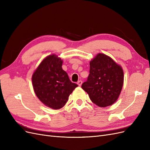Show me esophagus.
Returning <instances> with one entry per match:
<instances>
[{"mask_svg": "<svg viewBox=\"0 0 150 150\" xmlns=\"http://www.w3.org/2000/svg\"><path fill=\"white\" fill-rule=\"evenodd\" d=\"M82 83H83V82H82V81H79L78 83H77V84H78V86H81V85H82Z\"/></svg>", "mask_w": 150, "mask_h": 150, "instance_id": "34e87169", "label": "esophagus"}]
</instances>
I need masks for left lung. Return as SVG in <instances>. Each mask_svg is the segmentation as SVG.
<instances>
[{
  "mask_svg": "<svg viewBox=\"0 0 150 150\" xmlns=\"http://www.w3.org/2000/svg\"><path fill=\"white\" fill-rule=\"evenodd\" d=\"M123 71L111 57L99 53L90 62L89 74L81 88L99 107L112 105L123 85Z\"/></svg>",
  "mask_w": 150,
  "mask_h": 150,
  "instance_id": "obj_1",
  "label": "left lung"
}]
</instances>
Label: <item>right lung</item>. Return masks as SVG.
<instances>
[{
	"label": "right lung",
	"mask_w": 150,
	"mask_h": 150,
	"mask_svg": "<svg viewBox=\"0 0 150 150\" xmlns=\"http://www.w3.org/2000/svg\"><path fill=\"white\" fill-rule=\"evenodd\" d=\"M62 65L61 58L54 54L50 55L41 62L32 78L36 96L54 110L64 106L72 91L78 86L70 81Z\"/></svg>",
	"instance_id": "obj_1"
}]
</instances>
